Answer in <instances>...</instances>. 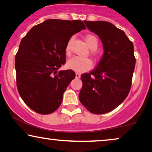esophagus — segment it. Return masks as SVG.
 I'll return each instance as SVG.
<instances>
[{
  "label": "esophagus",
  "mask_w": 152,
  "mask_h": 152,
  "mask_svg": "<svg viewBox=\"0 0 152 152\" xmlns=\"http://www.w3.org/2000/svg\"><path fill=\"white\" fill-rule=\"evenodd\" d=\"M80 76H81V75L80 73H78V72H76V74H75V77L76 78H77V79L80 78Z\"/></svg>",
  "instance_id": "34e87169"
}]
</instances>
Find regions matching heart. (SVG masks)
I'll return each instance as SVG.
<instances>
[{
  "label": "heart",
  "instance_id": "heart-1",
  "mask_svg": "<svg viewBox=\"0 0 152 152\" xmlns=\"http://www.w3.org/2000/svg\"><path fill=\"white\" fill-rule=\"evenodd\" d=\"M85 40L86 41L87 45L91 50H96L98 47V39L96 37L92 34H87L85 37ZM72 39H70L68 41L65 48L66 55L70 56L71 54V45ZM91 55L93 56H96L95 52H91ZM92 61L89 58H84L80 57H74L68 60L66 64V66L68 69L74 70L77 72H86L92 67Z\"/></svg>",
  "mask_w": 152,
  "mask_h": 152
}]
</instances>
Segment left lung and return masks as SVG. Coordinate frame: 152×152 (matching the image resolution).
I'll list each match as a JSON object with an SVG mask.
<instances>
[{
    "instance_id": "left-lung-1",
    "label": "left lung",
    "mask_w": 152,
    "mask_h": 152,
    "mask_svg": "<svg viewBox=\"0 0 152 152\" xmlns=\"http://www.w3.org/2000/svg\"><path fill=\"white\" fill-rule=\"evenodd\" d=\"M84 22L101 39L104 52L97 67L81 76L79 99L91 113H106L118 107L129 93L136 64L134 45L124 31L111 23Z\"/></svg>"
}]
</instances>
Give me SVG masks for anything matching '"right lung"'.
I'll use <instances>...</instances> for the list:
<instances>
[{
    "label": "right lung",
    "instance_id": "add662e5",
    "mask_svg": "<svg viewBox=\"0 0 152 152\" xmlns=\"http://www.w3.org/2000/svg\"><path fill=\"white\" fill-rule=\"evenodd\" d=\"M85 29L82 20L48 19L31 28L22 39L15 57L16 86L33 111L46 115L59 107L75 73L57 70L66 63L68 41Z\"/></svg>",
    "mask_w": 152,
    "mask_h": 152
}]
</instances>
